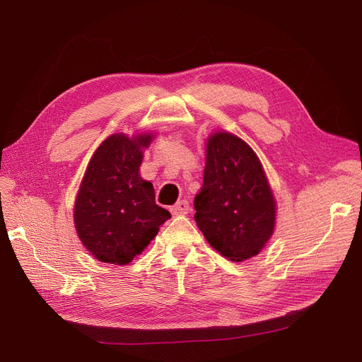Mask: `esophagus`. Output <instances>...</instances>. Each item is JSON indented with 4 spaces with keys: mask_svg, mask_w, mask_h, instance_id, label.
<instances>
[{
    "mask_svg": "<svg viewBox=\"0 0 362 362\" xmlns=\"http://www.w3.org/2000/svg\"><path fill=\"white\" fill-rule=\"evenodd\" d=\"M189 210H191L189 202L186 199H182L176 205H173V208H171V213H173L175 216H185L189 213Z\"/></svg>",
    "mask_w": 362,
    "mask_h": 362,
    "instance_id": "34e87169",
    "label": "esophagus"
}]
</instances>
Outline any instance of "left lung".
Masks as SVG:
<instances>
[{
    "label": "left lung",
    "instance_id": "1",
    "mask_svg": "<svg viewBox=\"0 0 362 362\" xmlns=\"http://www.w3.org/2000/svg\"><path fill=\"white\" fill-rule=\"evenodd\" d=\"M204 185L195 221L216 251L230 261L259 254L276 224V201L252 148L229 132L206 141Z\"/></svg>",
    "mask_w": 362,
    "mask_h": 362
}]
</instances>
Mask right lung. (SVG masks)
<instances>
[{
    "label": "right lung",
    "mask_w": 362,
    "mask_h": 362,
    "mask_svg": "<svg viewBox=\"0 0 362 362\" xmlns=\"http://www.w3.org/2000/svg\"><path fill=\"white\" fill-rule=\"evenodd\" d=\"M151 133L108 136L86 167L74 202V227L98 261L126 265L139 255L171 214L156 204L154 186L139 176Z\"/></svg>",
    "instance_id": "obj_1"
}]
</instances>
